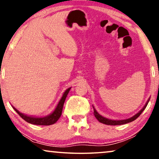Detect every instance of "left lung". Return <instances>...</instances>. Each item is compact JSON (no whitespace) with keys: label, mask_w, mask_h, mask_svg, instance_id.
<instances>
[{"label":"left lung","mask_w":159,"mask_h":159,"mask_svg":"<svg viewBox=\"0 0 159 159\" xmlns=\"http://www.w3.org/2000/svg\"><path fill=\"white\" fill-rule=\"evenodd\" d=\"M149 102V100L148 101V102L145 104L144 107L142 110H140V111H139L138 114L134 115V116L131 117V118L129 119H125V120H111V119H106L105 117L102 116L100 115L96 111V110L95 109L94 107H93V109H94V115L95 116V118H96L100 122L103 123V124H105V125H125V124H127V123H129V122H131V121L135 120V119L138 118V117L140 116V115L142 114V112L144 111V109L146 107L148 103Z\"/></svg>","instance_id":"obj_1"}]
</instances>
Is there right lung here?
I'll use <instances>...</instances> for the list:
<instances>
[{
    "instance_id": "1",
    "label": "right lung",
    "mask_w": 159,
    "mask_h": 159,
    "mask_svg": "<svg viewBox=\"0 0 159 159\" xmlns=\"http://www.w3.org/2000/svg\"><path fill=\"white\" fill-rule=\"evenodd\" d=\"M71 88L67 89L65 91L64 95L61 98V99L60 100L59 103H58L57 107L56 108V109L51 114H50L49 116L42 117V118H36V117H32V116H28L26 115L21 114L19 111L18 110H16V108H14V109L16 111V112L24 120L27 121L28 123L32 124V125H51L55 124L56 121L58 120V119L60 118V116H61V113L63 110V106H64V103L66 100V98L68 95V93L70 90Z\"/></svg>"
}]
</instances>
